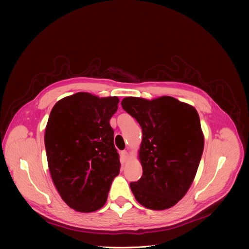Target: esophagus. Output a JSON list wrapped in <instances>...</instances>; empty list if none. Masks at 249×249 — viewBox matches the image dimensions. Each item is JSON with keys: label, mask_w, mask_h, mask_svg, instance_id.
<instances>
[{"label": "esophagus", "mask_w": 249, "mask_h": 249, "mask_svg": "<svg viewBox=\"0 0 249 249\" xmlns=\"http://www.w3.org/2000/svg\"><path fill=\"white\" fill-rule=\"evenodd\" d=\"M121 158L126 161V160L128 159V151H127V150L121 151Z\"/></svg>", "instance_id": "34e87169"}]
</instances>
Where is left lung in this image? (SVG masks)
<instances>
[{
    "label": "left lung",
    "instance_id": "left-lung-1",
    "mask_svg": "<svg viewBox=\"0 0 249 249\" xmlns=\"http://www.w3.org/2000/svg\"><path fill=\"white\" fill-rule=\"evenodd\" d=\"M121 105L142 129L138 156L143 173L130 182L134 197L150 210L172 208L187 194L200 164L204 134L199 114L169 96L128 97Z\"/></svg>",
    "mask_w": 249,
    "mask_h": 249
}]
</instances>
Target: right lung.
I'll use <instances>...</instances> for the list:
<instances>
[{
  "instance_id": "obj_1",
  "label": "right lung",
  "mask_w": 249,
  "mask_h": 249,
  "mask_svg": "<svg viewBox=\"0 0 249 249\" xmlns=\"http://www.w3.org/2000/svg\"><path fill=\"white\" fill-rule=\"evenodd\" d=\"M118 103V97L81 91L59 100L50 112L44 135L50 176L61 199L75 211L101 209L120 173L110 125Z\"/></svg>"
}]
</instances>
